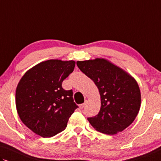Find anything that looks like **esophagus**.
I'll use <instances>...</instances> for the list:
<instances>
[{
	"mask_svg": "<svg viewBox=\"0 0 161 161\" xmlns=\"http://www.w3.org/2000/svg\"><path fill=\"white\" fill-rule=\"evenodd\" d=\"M86 101H85V102L84 103V104H81L80 105V109H84L85 108V106H86Z\"/></svg>",
	"mask_w": 161,
	"mask_h": 161,
	"instance_id": "esophagus-1",
	"label": "esophagus"
}]
</instances>
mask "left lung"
<instances>
[{"instance_id": "1", "label": "left lung", "mask_w": 161, "mask_h": 161, "mask_svg": "<svg viewBox=\"0 0 161 161\" xmlns=\"http://www.w3.org/2000/svg\"><path fill=\"white\" fill-rule=\"evenodd\" d=\"M80 70L98 87L101 109L87 119L99 132L116 134L130 125L141 104L140 87L135 79L119 67L103 58L77 61Z\"/></svg>"}]
</instances>
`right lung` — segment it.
Listing matches in <instances>:
<instances>
[{"instance_id": "right-lung-1", "label": "right lung", "mask_w": 161, "mask_h": 161, "mask_svg": "<svg viewBox=\"0 0 161 161\" xmlns=\"http://www.w3.org/2000/svg\"><path fill=\"white\" fill-rule=\"evenodd\" d=\"M75 62L49 59L24 75L15 91V104L22 122L42 137L62 132L78 106L72 90H65L63 81L74 71Z\"/></svg>"}]
</instances>
